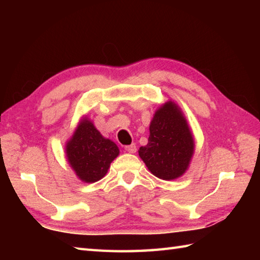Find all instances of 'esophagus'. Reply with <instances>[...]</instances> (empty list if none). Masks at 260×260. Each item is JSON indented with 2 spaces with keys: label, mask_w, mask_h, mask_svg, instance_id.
I'll return each mask as SVG.
<instances>
[{
  "label": "esophagus",
  "mask_w": 260,
  "mask_h": 260,
  "mask_svg": "<svg viewBox=\"0 0 260 260\" xmlns=\"http://www.w3.org/2000/svg\"><path fill=\"white\" fill-rule=\"evenodd\" d=\"M125 151L133 154V153L136 152V145L135 144H131L128 146H125Z\"/></svg>",
  "instance_id": "34e87169"
}]
</instances>
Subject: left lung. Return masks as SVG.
Returning a JSON list of instances; mask_svg holds the SVG:
<instances>
[{
  "label": "left lung",
  "instance_id": "1",
  "mask_svg": "<svg viewBox=\"0 0 260 260\" xmlns=\"http://www.w3.org/2000/svg\"><path fill=\"white\" fill-rule=\"evenodd\" d=\"M194 139L179 105L168 101L159 106L150 124V137L139 155L156 178L171 181L189 169L194 154Z\"/></svg>",
  "mask_w": 260,
  "mask_h": 260
}]
</instances>
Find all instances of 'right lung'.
I'll return each mask as SVG.
<instances>
[{"instance_id": "right-lung-1", "label": "right lung", "mask_w": 260, "mask_h": 260, "mask_svg": "<svg viewBox=\"0 0 260 260\" xmlns=\"http://www.w3.org/2000/svg\"><path fill=\"white\" fill-rule=\"evenodd\" d=\"M66 158L80 181L93 183L107 174L110 163L119 155L115 143L104 137L92 121L84 116L66 143Z\"/></svg>"}]
</instances>
